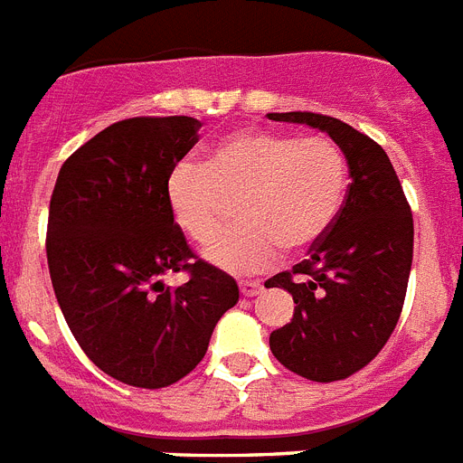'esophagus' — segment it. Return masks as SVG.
I'll return each instance as SVG.
<instances>
[{"instance_id":"obj_1","label":"esophagus","mask_w":463,"mask_h":463,"mask_svg":"<svg viewBox=\"0 0 463 463\" xmlns=\"http://www.w3.org/2000/svg\"><path fill=\"white\" fill-rule=\"evenodd\" d=\"M239 288H241V295H243V298H255V295H260V292L264 290L260 280H241Z\"/></svg>"}]
</instances>
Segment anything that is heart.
<instances>
[{
    "instance_id": "heart-1",
    "label": "heart",
    "mask_w": 463,
    "mask_h": 463,
    "mask_svg": "<svg viewBox=\"0 0 463 463\" xmlns=\"http://www.w3.org/2000/svg\"><path fill=\"white\" fill-rule=\"evenodd\" d=\"M349 187V164L326 136L236 130L201 164L180 161L165 180V201L189 241L208 246L226 203L237 201L240 224L205 250L229 271H260L283 248L304 250L333 227Z\"/></svg>"
}]
</instances>
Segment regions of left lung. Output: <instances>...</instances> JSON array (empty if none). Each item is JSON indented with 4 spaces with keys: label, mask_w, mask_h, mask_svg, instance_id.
<instances>
[{
    "label": "left lung",
    "mask_w": 463,
    "mask_h": 463,
    "mask_svg": "<svg viewBox=\"0 0 463 463\" xmlns=\"http://www.w3.org/2000/svg\"><path fill=\"white\" fill-rule=\"evenodd\" d=\"M267 117L326 130L349 164L333 227L309 258L269 279V288H283L298 304L292 321L269 337L276 361L311 382H339L363 370L396 330L412 267V211L373 137L327 114Z\"/></svg>",
    "instance_id": "8db88e82"
}]
</instances>
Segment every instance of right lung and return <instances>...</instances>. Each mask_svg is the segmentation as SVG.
Here are the masks:
<instances>
[{
  "mask_svg": "<svg viewBox=\"0 0 463 463\" xmlns=\"http://www.w3.org/2000/svg\"><path fill=\"white\" fill-rule=\"evenodd\" d=\"M192 117H133L62 164L46 260L67 326L102 373L137 389L187 377L239 286L192 252L165 201L173 165L199 140ZM184 270L165 288L160 276Z\"/></svg>",
  "mask_w": 463,
  "mask_h": 463,
  "instance_id": "obj_1",
  "label": "right lung"
}]
</instances>
